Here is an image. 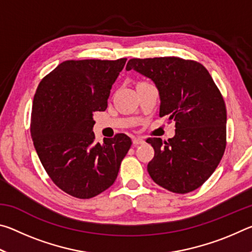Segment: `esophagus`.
Returning a JSON list of instances; mask_svg holds the SVG:
<instances>
[{"label": "esophagus", "instance_id": "1", "mask_svg": "<svg viewBox=\"0 0 252 252\" xmlns=\"http://www.w3.org/2000/svg\"><path fill=\"white\" fill-rule=\"evenodd\" d=\"M132 142H133L134 146H139V144L144 143V140L142 138H133V140H132Z\"/></svg>", "mask_w": 252, "mask_h": 252}]
</instances>
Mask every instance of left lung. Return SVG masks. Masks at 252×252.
I'll return each mask as SVG.
<instances>
[{
	"label": "left lung",
	"instance_id": "obj_1",
	"mask_svg": "<svg viewBox=\"0 0 252 252\" xmlns=\"http://www.w3.org/2000/svg\"><path fill=\"white\" fill-rule=\"evenodd\" d=\"M135 70L157 85L160 117L176 121L168 141L149 138L155 157L148 172L157 185L174 193L201 187L218 167L227 144V110L210 73L201 63L177 57L131 59Z\"/></svg>",
	"mask_w": 252,
	"mask_h": 252
}]
</instances>
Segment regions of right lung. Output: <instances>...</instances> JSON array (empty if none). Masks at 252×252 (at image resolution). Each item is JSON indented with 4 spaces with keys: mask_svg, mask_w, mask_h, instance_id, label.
Here are the masks:
<instances>
[{
    "mask_svg": "<svg viewBox=\"0 0 252 252\" xmlns=\"http://www.w3.org/2000/svg\"><path fill=\"white\" fill-rule=\"evenodd\" d=\"M126 59L67 60L45 75L34 94L31 136L46 173L65 193L90 199L113 185L131 139L95 142L93 113L104 111Z\"/></svg>",
    "mask_w": 252,
    "mask_h": 252,
    "instance_id": "add662e5",
    "label": "right lung"
}]
</instances>
